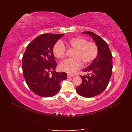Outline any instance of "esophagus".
<instances>
[{
	"instance_id": "esophagus-1",
	"label": "esophagus",
	"mask_w": 132,
	"mask_h": 132,
	"mask_svg": "<svg viewBox=\"0 0 132 132\" xmlns=\"http://www.w3.org/2000/svg\"><path fill=\"white\" fill-rule=\"evenodd\" d=\"M74 75H70V74H68V78H70V77H73Z\"/></svg>"
}]
</instances>
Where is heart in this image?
Masks as SVG:
<instances>
[{
	"label": "heart",
	"instance_id": "1",
	"mask_svg": "<svg viewBox=\"0 0 132 132\" xmlns=\"http://www.w3.org/2000/svg\"><path fill=\"white\" fill-rule=\"evenodd\" d=\"M66 44L71 48L75 50L72 55L73 59L64 60L60 63L61 70L69 74H74L82 65L91 63L98 53L96 44L93 42H87L85 38L81 37H74L66 41ZM53 54L58 59L63 58L65 55L66 49L61 42L56 43L53 48Z\"/></svg>",
	"mask_w": 132,
	"mask_h": 132
}]
</instances>
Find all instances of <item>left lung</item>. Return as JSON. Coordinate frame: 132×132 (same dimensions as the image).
Returning a JSON list of instances; mask_svg holds the SVG:
<instances>
[{
	"label": "left lung",
	"instance_id": "obj_1",
	"mask_svg": "<svg viewBox=\"0 0 132 132\" xmlns=\"http://www.w3.org/2000/svg\"><path fill=\"white\" fill-rule=\"evenodd\" d=\"M93 39L98 48L96 58L83 71L87 75L81 76L82 83L76 88L78 94L85 97L99 95L107 87L112 71V55L107 43L95 33L83 32Z\"/></svg>",
	"mask_w": 132,
	"mask_h": 132
}]
</instances>
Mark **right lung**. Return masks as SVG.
Wrapping results in <instances>:
<instances>
[{
    "label": "right lung",
    "instance_id": "1",
    "mask_svg": "<svg viewBox=\"0 0 132 132\" xmlns=\"http://www.w3.org/2000/svg\"><path fill=\"white\" fill-rule=\"evenodd\" d=\"M64 34L46 33L38 36L27 46L22 59L24 79L29 88L42 97H52L60 90L66 72H57L53 48ZM51 72L53 74L50 75Z\"/></svg>",
    "mask_w": 132,
    "mask_h": 132
}]
</instances>
